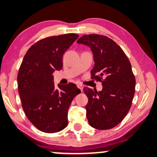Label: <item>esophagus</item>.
I'll return each instance as SVG.
<instances>
[{
    "label": "esophagus",
    "mask_w": 157,
    "mask_h": 157,
    "mask_svg": "<svg viewBox=\"0 0 157 157\" xmlns=\"http://www.w3.org/2000/svg\"><path fill=\"white\" fill-rule=\"evenodd\" d=\"M77 87H78V88H80V90H81V91H82V90H83L82 85V84H77Z\"/></svg>",
    "instance_id": "obj_1"
}]
</instances>
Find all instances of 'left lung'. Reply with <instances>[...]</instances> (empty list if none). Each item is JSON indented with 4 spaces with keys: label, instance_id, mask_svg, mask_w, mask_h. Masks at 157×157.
I'll use <instances>...</instances> for the list:
<instances>
[{
    "label": "left lung",
    "instance_id": "left-lung-1",
    "mask_svg": "<svg viewBox=\"0 0 157 157\" xmlns=\"http://www.w3.org/2000/svg\"><path fill=\"white\" fill-rule=\"evenodd\" d=\"M77 43L89 46L95 65L91 79L102 82L101 91L85 87L88 98L86 116L89 124L98 130H109L125 117L132 105L136 77L130 61L120 46L104 35H83Z\"/></svg>",
    "mask_w": 157,
    "mask_h": 157
}]
</instances>
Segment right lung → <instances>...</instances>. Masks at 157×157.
I'll use <instances>...</instances> for the list:
<instances>
[{
  "mask_svg": "<svg viewBox=\"0 0 157 157\" xmlns=\"http://www.w3.org/2000/svg\"><path fill=\"white\" fill-rule=\"evenodd\" d=\"M74 33L40 40L28 49L17 75L21 106L32 124L40 131L53 133L68 124V109L81 91L74 83L58 85L53 73L63 67L62 56L78 38Z\"/></svg>",
  "mask_w": 157,
  "mask_h": 157,
  "instance_id": "add662e5",
  "label": "right lung"
}]
</instances>
